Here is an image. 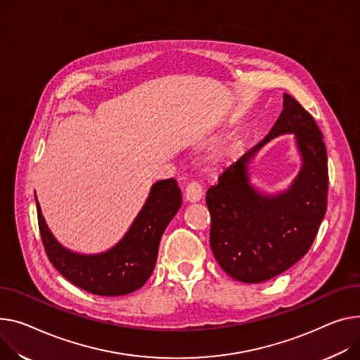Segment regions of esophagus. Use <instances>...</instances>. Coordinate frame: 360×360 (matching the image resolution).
<instances>
[{
	"label": "esophagus",
	"instance_id": "esophagus-1",
	"mask_svg": "<svg viewBox=\"0 0 360 360\" xmlns=\"http://www.w3.org/2000/svg\"><path fill=\"white\" fill-rule=\"evenodd\" d=\"M202 197V186L197 181H191L185 188V200L189 202H197Z\"/></svg>",
	"mask_w": 360,
	"mask_h": 360
}]
</instances>
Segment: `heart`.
Wrapping results in <instances>:
<instances>
[{
    "label": "heart",
    "instance_id": "heart-1",
    "mask_svg": "<svg viewBox=\"0 0 360 360\" xmlns=\"http://www.w3.org/2000/svg\"><path fill=\"white\" fill-rule=\"evenodd\" d=\"M236 150H237V145H230V146H227L224 150H223V153L221 155H226V156H231V155H234L236 153Z\"/></svg>",
    "mask_w": 360,
    "mask_h": 360
}]
</instances>
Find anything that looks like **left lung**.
I'll list each match as a JSON object with an SVG mask.
<instances>
[{"label":"left lung","instance_id":"obj_1","mask_svg":"<svg viewBox=\"0 0 360 360\" xmlns=\"http://www.w3.org/2000/svg\"><path fill=\"white\" fill-rule=\"evenodd\" d=\"M294 132L303 167L292 188L262 196L250 185L245 165L271 138ZM328 167L323 133L294 97L283 94V110L269 134L219 176L207 191L210 245L231 278L257 283L297 263L313 245L327 210Z\"/></svg>","mask_w":360,"mask_h":360}]
</instances>
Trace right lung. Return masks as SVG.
Returning <instances> with one entry per match:
<instances>
[{
  "label": "right lung",
  "instance_id": "1",
  "mask_svg": "<svg viewBox=\"0 0 360 360\" xmlns=\"http://www.w3.org/2000/svg\"><path fill=\"white\" fill-rule=\"evenodd\" d=\"M181 204V189L174 178L153 184L146 204L122 242L105 253L85 256L56 242L36 198L40 237L52 265L78 288L103 297L126 295L146 283L155 269L160 237Z\"/></svg>",
  "mask_w": 360,
  "mask_h": 360
}]
</instances>
